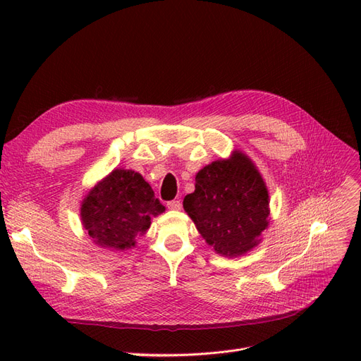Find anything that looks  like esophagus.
Segmentation results:
<instances>
[{
  "label": "esophagus",
  "instance_id": "obj_1",
  "mask_svg": "<svg viewBox=\"0 0 361 361\" xmlns=\"http://www.w3.org/2000/svg\"><path fill=\"white\" fill-rule=\"evenodd\" d=\"M167 207H169V209H171V211H180L182 203L179 200H173V202L167 203Z\"/></svg>",
  "mask_w": 361,
  "mask_h": 361
}]
</instances>
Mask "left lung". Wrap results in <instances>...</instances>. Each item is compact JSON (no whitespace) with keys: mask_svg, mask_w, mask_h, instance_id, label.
I'll return each mask as SVG.
<instances>
[{"mask_svg":"<svg viewBox=\"0 0 361 361\" xmlns=\"http://www.w3.org/2000/svg\"><path fill=\"white\" fill-rule=\"evenodd\" d=\"M183 209L215 253L238 257L257 247L269 224L267 183L244 152L216 159L195 174Z\"/></svg>","mask_w":361,"mask_h":361,"instance_id":"obj_1","label":"left lung"}]
</instances>
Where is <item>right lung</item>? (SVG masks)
Segmentation results:
<instances>
[{
	"label": "right lung",
	"mask_w": 361,
	"mask_h": 361,
	"mask_svg": "<svg viewBox=\"0 0 361 361\" xmlns=\"http://www.w3.org/2000/svg\"><path fill=\"white\" fill-rule=\"evenodd\" d=\"M166 211L140 173L114 169L81 202V221L93 243L108 251L134 248L152 218Z\"/></svg>",
	"instance_id": "1"
}]
</instances>
